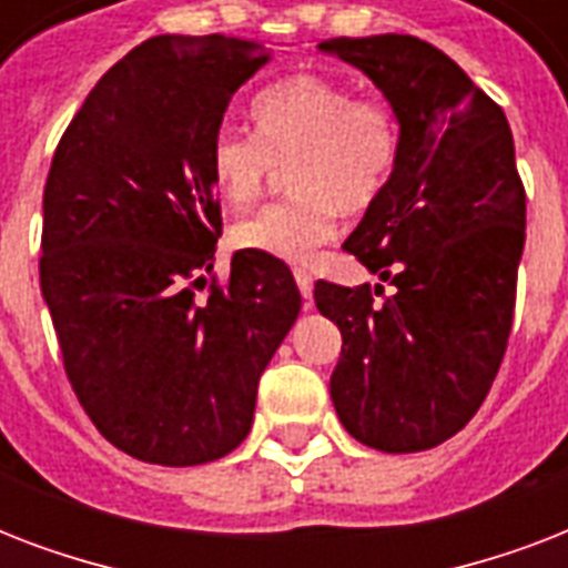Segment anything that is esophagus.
<instances>
[{"label": "esophagus", "instance_id": "34e87169", "mask_svg": "<svg viewBox=\"0 0 568 568\" xmlns=\"http://www.w3.org/2000/svg\"><path fill=\"white\" fill-rule=\"evenodd\" d=\"M294 283H297V288H301L303 301H306V306L312 303V276L303 271V267H294Z\"/></svg>", "mask_w": 568, "mask_h": 568}]
</instances>
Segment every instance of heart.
I'll list each match as a JSON object with an SVG mask.
<instances>
[{"instance_id":"b5f03b06","label":"heart","mask_w":568,"mask_h":568,"mask_svg":"<svg viewBox=\"0 0 568 568\" xmlns=\"http://www.w3.org/2000/svg\"><path fill=\"white\" fill-rule=\"evenodd\" d=\"M256 132L221 129L209 173L230 205L253 203L276 164L288 168L294 196L250 214L232 232L253 253L306 262L336 235L338 212H365L397 159V118L377 97H354L338 79L297 73L265 88L253 102Z\"/></svg>"}]
</instances>
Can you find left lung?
<instances>
[{"label": "left lung", "mask_w": 568, "mask_h": 568, "mask_svg": "<svg viewBox=\"0 0 568 568\" xmlns=\"http://www.w3.org/2000/svg\"><path fill=\"white\" fill-rule=\"evenodd\" d=\"M318 49L363 70L397 118L395 168L345 241L396 288L315 283V306L342 333L329 397L368 448H436L480 409L510 338L525 250L510 123L418 38H333Z\"/></svg>", "instance_id": "obj_1"}]
</instances>
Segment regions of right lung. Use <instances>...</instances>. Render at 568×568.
Here are the masks:
<instances>
[{"instance_id": "add662e5", "label": "right lung", "mask_w": 568, "mask_h": 568, "mask_svg": "<svg viewBox=\"0 0 568 568\" xmlns=\"http://www.w3.org/2000/svg\"><path fill=\"white\" fill-rule=\"evenodd\" d=\"M262 43L159 34L120 58L67 126L43 191L40 292L97 430L155 466H203L247 439L258 377L301 312L285 262L232 253L212 274L221 205L212 138Z\"/></svg>"}]
</instances>
